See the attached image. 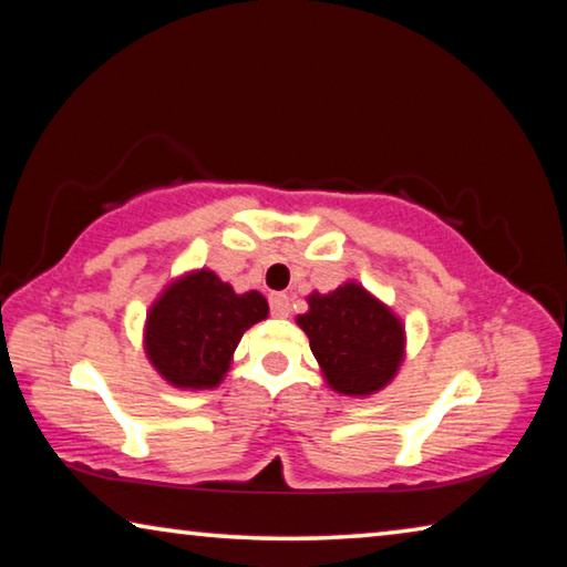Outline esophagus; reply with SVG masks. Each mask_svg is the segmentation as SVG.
<instances>
[{
    "mask_svg": "<svg viewBox=\"0 0 567 567\" xmlns=\"http://www.w3.org/2000/svg\"><path fill=\"white\" fill-rule=\"evenodd\" d=\"M270 310L275 318H287V315H290V297H287L285 292L270 295Z\"/></svg>",
    "mask_w": 567,
    "mask_h": 567,
    "instance_id": "34e87169",
    "label": "esophagus"
}]
</instances>
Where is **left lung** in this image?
I'll return each mask as SVG.
<instances>
[{
	"label": "left lung",
	"mask_w": 567,
	"mask_h": 567,
	"mask_svg": "<svg viewBox=\"0 0 567 567\" xmlns=\"http://www.w3.org/2000/svg\"><path fill=\"white\" fill-rule=\"evenodd\" d=\"M297 324L330 390L348 398H370L385 390L405 362L408 332L400 315L358 280L332 292L307 295V312Z\"/></svg>",
	"instance_id": "obj_1"
}]
</instances>
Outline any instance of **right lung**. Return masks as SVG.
Segmentation results:
<instances>
[{"instance_id":"1","label":"right lung","mask_w":567,"mask_h":567,"mask_svg":"<svg viewBox=\"0 0 567 567\" xmlns=\"http://www.w3.org/2000/svg\"><path fill=\"white\" fill-rule=\"evenodd\" d=\"M267 315L262 292L237 295L209 267H197L172 277L150 305L142 348L167 385L213 390L229 372L243 334Z\"/></svg>"}]
</instances>
